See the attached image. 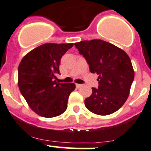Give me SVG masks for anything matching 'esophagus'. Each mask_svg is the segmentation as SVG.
Segmentation results:
<instances>
[{"mask_svg": "<svg viewBox=\"0 0 151 151\" xmlns=\"http://www.w3.org/2000/svg\"><path fill=\"white\" fill-rule=\"evenodd\" d=\"M83 85L82 84H76V87H77V88H80V87H82Z\"/></svg>", "mask_w": 151, "mask_h": 151, "instance_id": "obj_1", "label": "esophagus"}]
</instances>
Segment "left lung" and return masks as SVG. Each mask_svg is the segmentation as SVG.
Here are the masks:
<instances>
[{
  "mask_svg": "<svg viewBox=\"0 0 151 151\" xmlns=\"http://www.w3.org/2000/svg\"><path fill=\"white\" fill-rule=\"evenodd\" d=\"M89 65L98 75L99 86L85 99L86 107L93 113L107 115L116 112L126 102L134 80V70L124 50L101 39L74 44Z\"/></svg>",
  "mask_w": 151,
  "mask_h": 151,
  "instance_id": "obj_1",
  "label": "left lung"
}]
</instances>
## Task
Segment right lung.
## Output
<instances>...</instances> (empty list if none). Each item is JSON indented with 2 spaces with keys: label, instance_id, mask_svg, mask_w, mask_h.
I'll return each mask as SVG.
<instances>
[{
  "label": "right lung",
  "instance_id": "add662e5",
  "mask_svg": "<svg viewBox=\"0 0 151 151\" xmlns=\"http://www.w3.org/2000/svg\"><path fill=\"white\" fill-rule=\"evenodd\" d=\"M74 45L73 43H46L27 53L18 69V84L22 95L30 109L45 118L63 114L75 84L59 83L62 56Z\"/></svg>",
  "mask_w": 151,
  "mask_h": 151
}]
</instances>
